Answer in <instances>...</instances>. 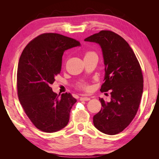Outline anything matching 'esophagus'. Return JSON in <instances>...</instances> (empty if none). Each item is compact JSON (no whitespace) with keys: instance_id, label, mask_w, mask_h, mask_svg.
Segmentation results:
<instances>
[{"instance_id":"34e87169","label":"esophagus","mask_w":159,"mask_h":159,"mask_svg":"<svg viewBox=\"0 0 159 159\" xmlns=\"http://www.w3.org/2000/svg\"><path fill=\"white\" fill-rule=\"evenodd\" d=\"M89 100H90V98L88 97H81L80 98V100H81V101H88Z\"/></svg>"}]
</instances>
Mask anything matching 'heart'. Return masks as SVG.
Returning a JSON list of instances; mask_svg holds the SVG:
<instances>
[{"mask_svg": "<svg viewBox=\"0 0 159 159\" xmlns=\"http://www.w3.org/2000/svg\"><path fill=\"white\" fill-rule=\"evenodd\" d=\"M94 54H96V53L92 52V51H87L85 54V57L90 56V55H94ZM77 87L79 89H80L83 90V91H85V92H88V91H89L91 89V87L87 83H85V82L79 83L77 85Z\"/></svg>", "mask_w": 159, "mask_h": 159, "instance_id": "1", "label": "heart"}]
</instances>
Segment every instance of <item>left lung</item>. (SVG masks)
I'll use <instances>...</instances> for the list:
<instances>
[{"mask_svg":"<svg viewBox=\"0 0 159 159\" xmlns=\"http://www.w3.org/2000/svg\"><path fill=\"white\" fill-rule=\"evenodd\" d=\"M99 43L102 50L105 74L100 92H111V102L100 98L102 109L93 117L98 130L110 135L128 126L139 109L143 77L135 54L117 33L102 30L85 39Z\"/></svg>","mask_w":159,"mask_h":159,"instance_id":"8db88e82","label":"left lung"}]
</instances>
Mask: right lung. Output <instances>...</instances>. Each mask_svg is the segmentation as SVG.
<instances>
[{
    "label": "right lung",
    "instance_id": "obj_1",
    "mask_svg": "<svg viewBox=\"0 0 159 159\" xmlns=\"http://www.w3.org/2000/svg\"><path fill=\"white\" fill-rule=\"evenodd\" d=\"M80 46L73 38L54 33H43L30 42L20 57L17 90L26 116L38 129L54 133L68 124L76 100L70 93H54L50 85L61 70L65 50Z\"/></svg>",
    "mask_w": 159,
    "mask_h": 159
}]
</instances>
